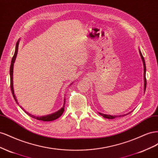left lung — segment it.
Returning a JSON list of instances; mask_svg holds the SVG:
<instances>
[{
	"mask_svg": "<svg viewBox=\"0 0 158 158\" xmlns=\"http://www.w3.org/2000/svg\"><path fill=\"white\" fill-rule=\"evenodd\" d=\"M140 55L141 56V58L142 59V61H143V64H144V90H146V64H145V61H144V57H143L141 52L140 51ZM131 112H129L127 114H122V115H109V114H103V113H99V114H100V115H102L103 117L104 118H109V119H113L114 118H117V117H125V115H127V114H128L129 113H131Z\"/></svg>",
	"mask_w": 158,
	"mask_h": 158,
	"instance_id": "left-lung-1",
	"label": "left lung"
}]
</instances>
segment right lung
<instances>
[{
    "mask_svg": "<svg viewBox=\"0 0 158 158\" xmlns=\"http://www.w3.org/2000/svg\"><path fill=\"white\" fill-rule=\"evenodd\" d=\"M18 44H19V41L16 43V49H15V52H14V55L12 57V59L11 60V64H10V88H11V91H12V94L13 95V97L14 99H15L16 102L18 104L17 99L16 98V95H14V88H13V68H14V61L16 60V57L18 53ZM64 104H65V99H64ZM23 111H25V113L28 114L30 117L37 119V120H39V121H54L55 119L59 118L61 115L63 113L64 111V106L63 107H62L59 111H58L57 112L55 113H52L51 114H49V115H47V116H42V117H38V116H35V115H32L30 113L26 112L24 109H23L22 107H20Z\"/></svg>",
    "mask_w": 158,
    "mask_h": 158,
    "instance_id": "add662e5",
    "label": "right lung"
}]
</instances>
